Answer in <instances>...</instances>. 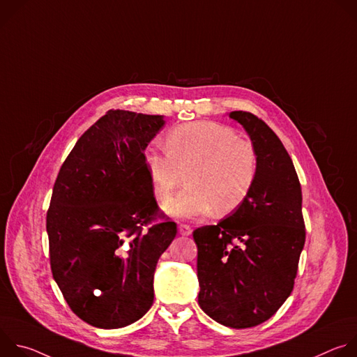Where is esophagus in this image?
<instances>
[{
	"instance_id": "1",
	"label": "esophagus",
	"mask_w": 357,
	"mask_h": 357,
	"mask_svg": "<svg viewBox=\"0 0 357 357\" xmlns=\"http://www.w3.org/2000/svg\"><path fill=\"white\" fill-rule=\"evenodd\" d=\"M178 231H179V234H182V236H189V234H192V227H190L189 225L181 223V225L178 226Z\"/></svg>"
}]
</instances>
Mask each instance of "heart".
<instances>
[{"instance_id":"heart-1","label":"heart","mask_w":357,"mask_h":357,"mask_svg":"<svg viewBox=\"0 0 357 357\" xmlns=\"http://www.w3.org/2000/svg\"><path fill=\"white\" fill-rule=\"evenodd\" d=\"M165 149L149 148L145 167L158 200H165L186 172V186L165 203L176 219H197L215 209L226 215L245 200L257 174L252 145L215 123H189L171 130Z\"/></svg>"}]
</instances>
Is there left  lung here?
Here are the masks:
<instances>
[{
    "label": "left lung",
    "instance_id": "obj_1",
    "mask_svg": "<svg viewBox=\"0 0 357 357\" xmlns=\"http://www.w3.org/2000/svg\"><path fill=\"white\" fill-rule=\"evenodd\" d=\"M257 157L241 205L215 226L193 231L199 305L216 322L244 329L270 319L294 288L305 244L302 192L291 157L259 117L231 112Z\"/></svg>",
    "mask_w": 357,
    "mask_h": 357
}]
</instances>
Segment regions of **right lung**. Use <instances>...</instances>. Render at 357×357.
I'll return each mask as SVG.
<instances>
[{
	"mask_svg": "<svg viewBox=\"0 0 357 357\" xmlns=\"http://www.w3.org/2000/svg\"><path fill=\"white\" fill-rule=\"evenodd\" d=\"M164 116L110 110L63 162L46 215L50 268L70 310L91 326L117 329L154 302V273L176 236L158 212L144 151Z\"/></svg>",
	"mask_w": 357,
	"mask_h": 357,
	"instance_id": "1",
	"label": "right lung"
}]
</instances>
